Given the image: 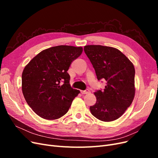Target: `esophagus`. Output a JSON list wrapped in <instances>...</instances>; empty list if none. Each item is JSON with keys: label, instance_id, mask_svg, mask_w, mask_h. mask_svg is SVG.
I'll return each instance as SVG.
<instances>
[{"label": "esophagus", "instance_id": "obj_1", "mask_svg": "<svg viewBox=\"0 0 158 158\" xmlns=\"http://www.w3.org/2000/svg\"><path fill=\"white\" fill-rule=\"evenodd\" d=\"M81 93H82V94H87L89 93V89H85V90L81 91Z\"/></svg>", "mask_w": 158, "mask_h": 158}]
</instances>
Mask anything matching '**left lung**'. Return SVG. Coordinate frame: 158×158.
Instances as JSON below:
<instances>
[{"instance_id":"8db88e82","label":"left lung","mask_w":158,"mask_h":158,"mask_svg":"<svg viewBox=\"0 0 158 158\" xmlns=\"http://www.w3.org/2000/svg\"><path fill=\"white\" fill-rule=\"evenodd\" d=\"M84 52L95 69L98 80H106L103 90L94 93L96 103L91 113L100 121L116 120L131 106L135 94L133 64L117 49L103 45H86Z\"/></svg>"}]
</instances>
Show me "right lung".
<instances>
[{
	"label": "right lung",
	"instance_id": "1",
	"mask_svg": "<svg viewBox=\"0 0 158 158\" xmlns=\"http://www.w3.org/2000/svg\"><path fill=\"white\" fill-rule=\"evenodd\" d=\"M82 47L59 45L42 51L23 70L22 89L26 102L37 115L55 120L68 112L80 91L71 88L67 73Z\"/></svg>",
	"mask_w": 158,
	"mask_h": 158
}]
</instances>
